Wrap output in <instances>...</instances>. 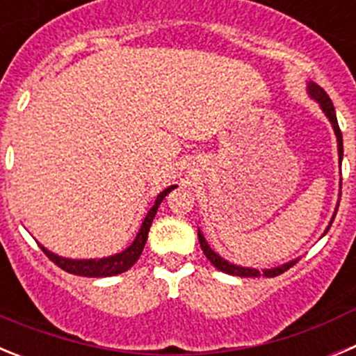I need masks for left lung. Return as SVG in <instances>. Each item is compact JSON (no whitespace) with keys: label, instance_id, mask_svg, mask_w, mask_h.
<instances>
[{"label":"left lung","instance_id":"obj_1","mask_svg":"<svg viewBox=\"0 0 356 356\" xmlns=\"http://www.w3.org/2000/svg\"><path fill=\"white\" fill-rule=\"evenodd\" d=\"M307 92L308 96L312 97V99H316L317 103H319L321 110H323V114L328 118V121L332 122V128L333 131H335V137H337V149H339V165H341L342 162V155H344V149H342V134H341V128H339V122H337V115H335V108H333V103L332 99L328 97V94L325 92V90L321 89L319 85L314 83V81H308L307 83ZM342 184V181H341ZM339 196H341V193H339ZM337 209L339 205L335 207V212H333L332 216V221H330L328 228L325 229V234L330 229V226H332L333 219H335V213H337ZM197 238H200V244H201V250H203V253H205L207 259L210 260V262L213 264V267L216 269H219V271L226 273V275H232V276H244V278H257V276L264 275L267 276V278H271V276H278L282 275V273H285L287 269H291L292 266H294L296 262L300 259H294V260H289V262L282 264V266H276V267H271V269H262V271H259V269H254V267H242V266H237V264H232L228 262L226 259H222L221 254H217L216 251L210 248V244L207 242V238L203 237V234H201L200 229H197Z\"/></svg>","mask_w":356,"mask_h":356}]
</instances>
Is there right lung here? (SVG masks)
I'll return each mask as SVG.
<instances>
[{
  "label": "right lung",
  "mask_w": 356,
  "mask_h": 356,
  "mask_svg": "<svg viewBox=\"0 0 356 356\" xmlns=\"http://www.w3.org/2000/svg\"><path fill=\"white\" fill-rule=\"evenodd\" d=\"M178 185H171V187L163 188L162 193L156 196L155 200V205L151 207L149 212L146 213L144 217L143 225L139 228V234L135 235L134 242H131L130 246L127 250H122L121 253H115V254H110V257H103V259H65V257H60V254L53 253L49 251L48 248H42V251L49 257V260L56 264L58 267H62L64 271L71 273V275H78V276H87V278H102V276H115V275H121V273L128 271L131 266H134L137 260H139L140 253H143L144 246H146V241H147V232L151 228V222L155 219L156 216V210H159L160 203L169 193H171L172 188H176Z\"/></svg>",
  "instance_id": "add662e5"
}]
</instances>
